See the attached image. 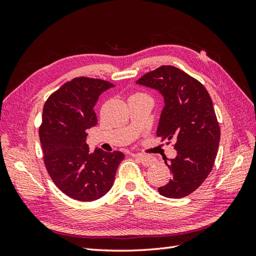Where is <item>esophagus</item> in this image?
I'll return each mask as SVG.
<instances>
[{
  "label": "esophagus",
  "instance_id": "esophagus-1",
  "mask_svg": "<svg viewBox=\"0 0 256 256\" xmlns=\"http://www.w3.org/2000/svg\"><path fill=\"white\" fill-rule=\"evenodd\" d=\"M133 156L135 157V158H136V160H140V164H142L143 166H146V167H148V166L154 165L155 162H156V160L154 158V157L148 156V155L135 154V155H133Z\"/></svg>",
  "mask_w": 256,
  "mask_h": 256
}]
</instances>
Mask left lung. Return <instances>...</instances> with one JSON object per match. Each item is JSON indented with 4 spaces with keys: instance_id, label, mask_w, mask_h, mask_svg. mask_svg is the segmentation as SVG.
<instances>
[{
    "instance_id": "obj_1",
    "label": "left lung",
    "mask_w": 256,
    "mask_h": 256,
    "mask_svg": "<svg viewBox=\"0 0 256 256\" xmlns=\"http://www.w3.org/2000/svg\"><path fill=\"white\" fill-rule=\"evenodd\" d=\"M164 98L156 135L175 140L177 156L166 165L172 179L158 188L167 198L194 192L214 167L220 142V126L208 91L197 79L174 66H162L136 81Z\"/></svg>"
}]
</instances>
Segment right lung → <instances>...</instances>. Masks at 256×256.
<instances>
[{
    "instance_id": "1",
    "label": "right lung",
    "mask_w": 256,
    "mask_h": 256,
    "mask_svg": "<svg viewBox=\"0 0 256 256\" xmlns=\"http://www.w3.org/2000/svg\"><path fill=\"white\" fill-rule=\"evenodd\" d=\"M114 84L86 77L74 78L48 98L42 110L40 138L44 162L56 186L79 201L103 197L111 189L124 154L86 143V130L98 123L94 108L98 98Z\"/></svg>"
}]
</instances>
